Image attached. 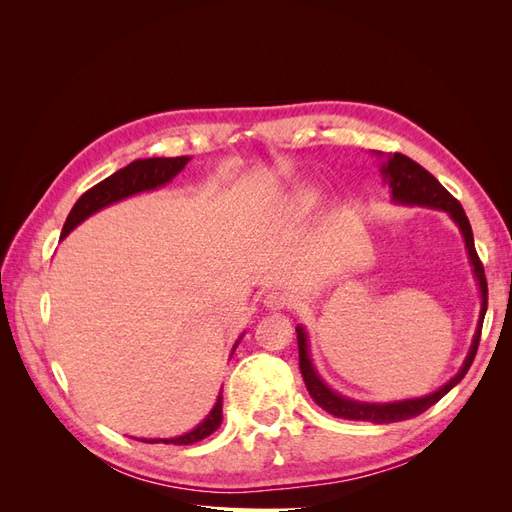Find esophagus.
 Instances as JSON below:
<instances>
[{"label": "esophagus", "mask_w": 512, "mask_h": 512, "mask_svg": "<svg viewBox=\"0 0 512 512\" xmlns=\"http://www.w3.org/2000/svg\"><path fill=\"white\" fill-rule=\"evenodd\" d=\"M265 307L271 309V312H280V309H286L290 305V294L282 292V290H273L265 297Z\"/></svg>", "instance_id": "1"}]
</instances>
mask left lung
Wrapping results in <instances>:
<instances>
[{"mask_svg": "<svg viewBox=\"0 0 512 512\" xmlns=\"http://www.w3.org/2000/svg\"><path fill=\"white\" fill-rule=\"evenodd\" d=\"M382 175H384V181L389 183V188H391L393 203L421 205V207H433V209L446 211L453 218V222L459 226L463 241H466L470 265H472L474 277L478 282V290H480V316H478V327H476V333L472 339L470 352L466 356V361H463L461 369L457 371V376L448 380L436 393L425 395V397H416V399L393 401V404H367V401L348 399V397H342L339 393H335L333 389H329V386L324 384V380L318 376V371L314 369L312 359H309L305 329L297 327L299 367H301L307 391H309V395H312L316 404L337 418H348V421H369V423H378V425L408 421V418H412V416L423 414L427 408L438 404V401L448 391H451L455 384H459L463 380V376L468 374V369L476 356L480 331H483V320H485V312H487V277H485L483 262H480V258L476 254L470 220H468L466 211H463V207L459 205V200L448 194L444 190V185L431 173H427L421 164H416L414 160L404 156V153H391V156H386V160L382 164Z\"/></svg>", "mask_w": 512, "mask_h": 512, "instance_id": "1", "label": "left lung"}]
</instances>
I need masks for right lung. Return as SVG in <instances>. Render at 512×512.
Here are the masks:
<instances>
[{
	"label": "right lung",
	"instance_id": "1",
	"mask_svg": "<svg viewBox=\"0 0 512 512\" xmlns=\"http://www.w3.org/2000/svg\"><path fill=\"white\" fill-rule=\"evenodd\" d=\"M188 162H190L188 156H179V158L134 160L132 164L123 166L121 170H117V173L106 177L104 181L94 185V188L87 190L79 200H76V205L72 207L68 220L64 224V230H61V239L68 237L76 226L85 222L89 215H94L96 211L113 205V203H119V200L134 196L138 192L162 188V185H166L168 181H173V177L179 175ZM237 346H239V342L235 344V348ZM220 425H222V393L218 395V401H215V406L207 414L205 421L198 427H194L192 431L183 433V436H179V438H151V440H141V442H149V444L164 442V444H177V446L194 444V442H200L207 436H211V433Z\"/></svg>",
	"mask_w": 512,
	"mask_h": 512
}]
</instances>
